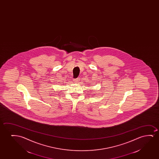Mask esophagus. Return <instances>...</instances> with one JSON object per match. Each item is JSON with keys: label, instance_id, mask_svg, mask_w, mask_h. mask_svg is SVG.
<instances>
[{"label": "esophagus", "instance_id": "34e87169", "mask_svg": "<svg viewBox=\"0 0 159 159\" xmlns=\"http://www.w3.org/2000/svg\"><path fill=\"white\" fill-rule=\"evenodd\" d=\"M79 80H80V78H78L74 79V80H73V81H74V83H78Z\"/></svg>", "mask_w": 159, "mask_h": 159}]
</instances>
